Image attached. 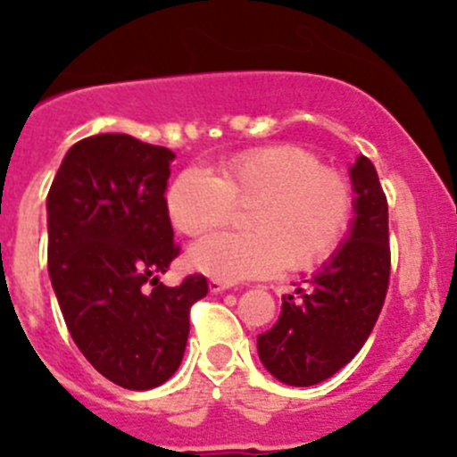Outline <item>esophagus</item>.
Masks as SVG:
<instances>
[{
    "label": "esophagus",
    "instance_id": "obj_1",
    "mask_svg": "<svg viewBox=\"0 0 457 457\" xmlns=\"http://www.w3.org/2000/svg\"><path fill=\"white\" fill-rule=\"evenodd\" d=\"M208 288H210V293H224V290L231 288V284H226V281H220V278H210Z\"/></svg>",
    "mask_w": 457,
    "mask_h": 457
}]
</instances>
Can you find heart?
<instances>
[{
    "label": "heart",
    "instance_id": "heart-1",
    "mask_svg": "<svg viewBox=\"0 0 457 457\" xmlns=\"http://www.w3.org/2000/svg\"><path fill=\"white\" fill-rule=\"evenodd\" d=\"M249 205L245 233H217L189 249L194 270L236 284L322 263L348 231L353 187L341 171L295 144L252 148L220 164L217 176L189 169L173 180L167 210L185 236L215 231Z\"/></svg>",
    "mask_w": 457,
    "mask_h": 457
}]
</instances>
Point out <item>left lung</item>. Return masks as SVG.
I'll return each mask as SVG.
<instances>
[{"label": "left lung", "instance_id": "8db88e82", "mask_svg": "<svg viewBox=\"0 0 457 457\" xmlns=\"http://www.w3.org/2000/svg\"><path fill=\"white\" fill-rule=\"evenodd\" d=\"M354 221L332 258L281 302V316L258 337V357L284 385L325 382L373 332L389 288V205L369 157L350 169Z\"/></svg>", "mask_w": 457, "mask_h": 457}]
</instances>
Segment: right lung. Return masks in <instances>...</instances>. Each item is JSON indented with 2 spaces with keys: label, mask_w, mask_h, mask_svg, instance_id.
<instances>
[{
  "label": "right lung",
  "mask_w": 457,
  "mask_h": 457,
  "mask_svg": "<svg viewBox=\"0 0 457 457\" xmlns=\"http://www.w3.org/2000/svg\"><path fill=\"white\" fill-rule=\"evenodd\" d=\"M173 153L93 135L63 157L47 194V270L72 341L114 385L146 391L183 361L204 274L164 286L180 247L169 220Z\"/></svg>",
  "instance_id": "obj_1"
}]
</instances>
